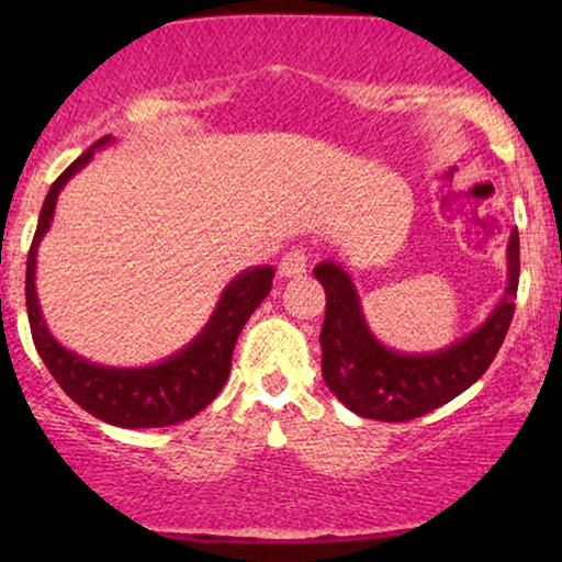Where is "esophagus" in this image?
Returning <instances> with one entry per match:
<instances>
[{
	"label": "esophagus",
	"instance_id": "obj_1",
	"mask_svg": "<svg viewBox=\"0 0 562 562\" xmlns=\"http://www.w3.org/2000/svg\"><path fill=\"white\" fill-rule=\"evenodd\" d=\"M306 266H310V258H306L304 250H289L286 256L281 258L279 273L283 279H299V276L306 273Z\"/></svg>",
	"mask_w": 562,
	"mask_h": 562
}]
</instances>
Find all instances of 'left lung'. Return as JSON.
I'll return each instance as SVG.
<instances>
[{"label":"left lung","instance_id":"left-lung-1","mask_svg":"<svg viewBox=\"0 0 562 562\" xmlns=\"http://www.w3.org/2000/svg\"><path fill=\"white\" fill-rule=\"evenodd\" d=\"M314 276L325 286L322 375L327 389L358 417L406 422L448 404L486 373L514 317L519 286V233L506 245V289L488 317L435 352L386 348L368 327L360 291L350 268L322 260Z\"/></svg>","mask_w":562,"mask_h":562}]
</instances>
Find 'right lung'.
I'll return each instance as SVG.
<instances>
[{
	"mask_svg": "<svg viewBox=\"0 0 562 562\" xmlns=\"http://www.w3.org/2000/svg\"><path fill=\"white\" fill-rule=\"evenodd\" d=\"M110 143L112 135H106L91 145L87 153H81L53 181L48 196H45L33 245H30L27 252V319L30 329H33L37 356L48 366V371L58 381V386L66 391V396H71L81 409L114 427H168L194 417L225 386L237 335H240L245 322L250 319V314L268 296L276 271L271 266H252L237 273L220 294V302L214 304L210 319L199 329L194 340L176 350L173 356L158 360V363L137 368L102 366L64 348L45 325L41 302H37V245L50 229L58 194L64 191L68 179L79 173L94 158V153Z\"/></svg>",
	"mask_w": 562,
	"mask_h": 562,
	"instance_id": "obj_1",
	"label": "right lung"
}]
</instances>
